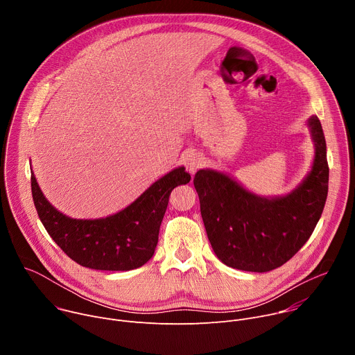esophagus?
Returning a JSON list of instances; mask_svg holds the SVG:
<instances>
[{
    "label": "esophagus",
    "mask_w": 355,
    "mask_h": 355,
    "mask_svg": "<svg viewBox=\"0 0 355 355\" xmlns=\"http://www.w3.org/2000/svg\"><path fill=\"white\" fill-rule=\"evenodd\" d=\"M184 162H185L187 170L191 174H193L202 167V164H204V157H202L199 153H195V151H189V153H187Z\"/></svg>",
    "instance_id": "esophagus-1"
}]
</instances>
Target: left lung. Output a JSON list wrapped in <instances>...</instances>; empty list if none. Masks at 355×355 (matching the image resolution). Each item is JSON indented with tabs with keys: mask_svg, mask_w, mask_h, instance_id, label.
Listing matches in <instances>:
<instances>
[{
	"mask_svg": "<svg viewBox=\"0 0 355 355\" xmlns=\"http://www.w3.org/2000/svg\"><path fill=\"white\" fill-rule=\"evenodd\" d=\"M308 125L316 147L312 171L286 196H257L214 170L195 174L200 215L223 264L267 272L291 260L312 236L327 199L329 164L319 118L312 116Z\"/></svg>",
	"mask_w": 355,
	"mask_h": 355,
	"instance_id": "left-lung-1",
	"label": "left lung"
}]
</instances>
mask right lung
Wrapping results in <instances>:
<instances>
[{
  "instance_id": "1",
  "label": "right lung",
  "mask_w": 355,
  "mask_h": 355,
  "mask_svg": "<svg viewBox=\"0 0 355 355\" xmlns=\"http://www.w3.org/2000/svg\"><path fill=\"white\" fill-rule=\"evenodd\" d=\"M175 168L144 191L132 205L104 219H71L49 204L31 175L33 204L49 236L77 264L103 271H129L146 264L159 241L171 191L189 182Z\"/></svg>"
}]
</instances>
